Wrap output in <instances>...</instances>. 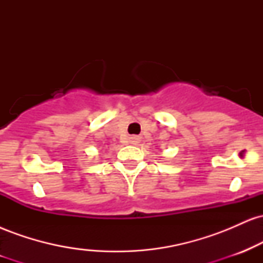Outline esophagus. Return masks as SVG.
<instances>
[{
    "label": "esophagus",
    "instance_id": "1",
    "mask_svg": "<svg viewBox=\"0 0 263 263\" xmlns=\"http://www.w3.org/2000/svg\"><path fill=\"white\" fill-rule=\"evenodd\" d=\"M138 141H140V140H138V137H131V142H132V143H137Z\"/></svg>",
    "mask_w": 263,
    "mask_h": 263
}]
</instances>
